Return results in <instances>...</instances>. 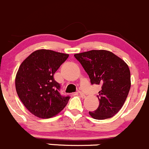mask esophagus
Returning <instances> with one entry per match:
<instances>
[{
  "label": "esophagus",
  "instance_id": "obj_1",
  "mask_svg": "<svg viewBox=\"0 0 149 149\" xmlns=\"http://www.w3.org/2000/svg\"><path fill=\"white\" fill-rule=\"evenodd\" d=\"M78 93H79V95H80L81 98H85V95L82 92V91H78Z\"/></svg>",
  "mask_w": 149,
  "mask_h": 149
}]
</instances>
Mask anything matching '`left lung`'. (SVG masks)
Segmentation results:
<instances>
[{
  "instance_id": "obj_1",
  "label": "left lung",
  "mask_w": 149,
  "mask_h": 149,
  "mask_svg": "<svg viewBox=\"0 0 149 149\" xmlns=\"http://www.w3.org/2000/svg\"><path fill=\"white\" fill-rule=\"evenodd\" d=\"M89 76L92 85H100L99 106L89 111L95 120L115 115L123 107L130 89V72L122 58L105 50H92L74 54Z\"/></svg>"
}]
</instances>
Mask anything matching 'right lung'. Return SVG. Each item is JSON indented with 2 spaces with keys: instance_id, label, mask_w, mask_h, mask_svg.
I'll list each match as a JSON object with an SVG mask.
<instances>
[{
  "instance_id": "obj_1",
  "label": "right lung",
  "mask_w": 149,
  "mask_h": 149,
  "mask_svg": "<svg viewBox=\"0 0 149 149\" xmlns=\"http://www.w3.org/2000/svg\"><path fill=\"white\" fill-rule=\"evenodd\" d=\"M68 57V54L51 50H38L20 65L15 79L17 93L24 107L36 117L51 118L68 103L70 97L60 94V84L54 78Z\"/></svg>"
}]
</instances>
